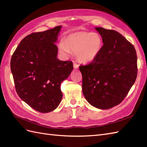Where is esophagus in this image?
I'll use <instances>...</instances> for the list:
<instances>
[{"mask_svg":"<svg viewBox=\"0 0 147 147\" xmlns=\"http://www.w3.org/2000/svg\"><path fill=\"white\" fill-rule=\"evenodd\" d=\"M78 67H79V65L77 64L76 63H74V69H77L78 68Z\"/></svg>","mask_w":147,"mask_h":147,"instance_id":"obj_1","label":"esophagus"}]
</instances>
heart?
<instances>
[{"label":"heart","instance_id":"1","mask_svg":"<svg viewBox=\"0 0 147 147\" xmlns=\"http://www.w3.org/2000/svg\"><path fill=\"white\" fill-rule=\"evenodd\" d=\"M102 45V38L97 33L76 32L69 35L65 41L61 40L58 44V50L64 56L70 55L72 51L76 53L78 61L86 64L96 58Z\"/></svg>","mask_w":147,"mask_h":147}]
</instances>
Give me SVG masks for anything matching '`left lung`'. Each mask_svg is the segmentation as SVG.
<instances>
[{
    "label": "left lung",
    "instance_id": "obj_1",
    "mask_svg": "<svg viewBox=\"0 0 147 147\" xmlns=\"http://www.w3.org/2000/svg\"><path fill=\"white\" fill-rule=\"evenodd\" d=\"M104 45L91 63L80 65L82 91L91 105L109 109L119 104L136 82L137 57L133 45L114 30L95 28Z\"/></svg>",
    "mask_w": 147,
    "mask_h": 147
}]
</instances>
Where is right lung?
Listing matches in <instances>:
<instances>
[{
  "mask_svg": "<svg viewBox=\"0 0 147 147\" xmlns=\"http://www.w3.org/2000/svg\"><path fill=\"white\" fill-rule=\"evenodd\" d=\"M61 28L27 35L11 56V70L18 95L42 113L57 107L63 97L61 83L73 70L72 61L57 58L55 43Z\"/></svg>",
  "mask_w": 147,
  "mask_h": 147,
  "instance_id": "add662e5",
  "label": "right lung"
}]
</instances>
